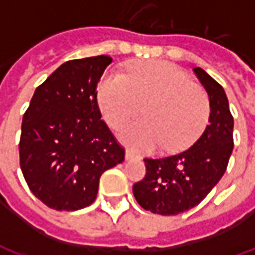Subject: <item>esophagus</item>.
Returning a JSON list of instances; mask_svg holds the SVG:
<instances>
[{
  "instance_id": "1",
  "label": "esophagus",
  "mask_w": 255,
  "mask_h": 255,
  "mask_svg": "<svg viewBox=\"0 0 255 255\" xmlns=\"http://www.w3.org/2000/svg\"><path fill=\"white\" fill-rule=\"evenodd\" d=\"M126 158H127V160H133V158H140V155H138L136 153H133L132 150L127 149L126 150Z\"/></svg>"
}]
</instances>
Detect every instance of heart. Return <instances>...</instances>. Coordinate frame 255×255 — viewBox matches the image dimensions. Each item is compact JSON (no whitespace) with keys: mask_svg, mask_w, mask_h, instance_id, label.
Returning a JSON list of instances; mask_svg holds the SVG:
<instances>
[{"mask_svg":"<svg viewBox=\"0 0 255 255\" xmlns=\"http://www.w3.org/2000/svg\"><path fill=\"white\" fill-rule=\"evenodd\" d=\"M98 102L115 128L138 115L143 105L144 119L120 129L123 142L139 150L160 144L165 151L186 149L203 131L210 112L205 90L166 61L133 63L126 75L108 72L98 87Z\"/></svg>","mask_w":255,"mask_h":255,"instance_id":"obj_1","label":"heart"}]
</instances>
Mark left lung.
Returning a JSON list of instances; mask_svg holds the SVG:
<instances>
[{
	"label": "left lung",
	"mask_w": 255,
	"mask_h": 255,
	"mask_svg": "<svg viewBox=\"0 0 255 255\" xmlns=\"http://www.w3.org/2000/svg\"><path fill=\"white\" fill-rule=\"evenodd\" d=\"M194 72L209 94V124L190 149L144 158L146 175L132 191L151 213L173 216L202 202L224 175L234 149V117L224 89L202 68H194Z\"/></svg>",
	"instance_id": "obj_1"
}]
</instances>
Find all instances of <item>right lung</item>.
<instances>
[{
  "instance_id": "add662e5",
  "label": "right lung",
  "mask_w": 255,
  "mask_h": 255,
  "mask_svg": "<svg viewBox=\"0 0 255 255\" xmlns=\"http://www.w3.org/2000/svg\"><path fill=\"white\" fill-rule=\"evenodd\" d=\"M109 56L69 60L36 87L21 122L20 168L31 192L50 209L94 202L100 177L124 161L104 120L97 84Z\"/></svg>"
}]
</instances>
